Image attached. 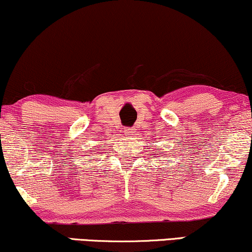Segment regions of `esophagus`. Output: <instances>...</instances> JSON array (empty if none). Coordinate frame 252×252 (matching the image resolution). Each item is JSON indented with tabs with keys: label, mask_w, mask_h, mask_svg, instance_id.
<instances>
[{
	"label": "esophagus",
	"mask_w": 252,
	"mask_h": 252,
	"mask_svg": "<svg viewBox=\"0 0 252 252\" xmlns=\"http://www.w3.org/2000/svg\"><path fill=\"white\" fill-rule=\"evenodd\" d=\"M134 129L133 128H128V129H126V135L127 136H133L134 135Z\"/></svg>",
	"instance_id": "esophagus-1"
}]
</instances>
